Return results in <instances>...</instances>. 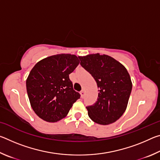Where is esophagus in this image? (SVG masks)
I'll return each mask as SVG.
<instances>
[{
  "label": "esophagus",
  "instance_id": "34e87169",
  "mask_svg": "<svg viewBox=\"0 0 160 160\" xmlns=\"http://www.w3.org/2000/svg\"><path fill=\"white\" fill-rule=\"evenodd\" d=\"M80 95H81V97H84V96H85V91L84 90H82V91H80Z\"/></svg>",
  "mask_w": 160,
  "mask_h": 160
}]
</instances>
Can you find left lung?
Masks as SVG:
<instances>
[{
	"label": "left lung",
	"mask_w": 160,
	"mask_h": 160,
	"mask_svg": "<svg viewBox=\"0 0 160 160\" xmlns=\"http://www.w3.org/2000/svg\"><path fill=\"white\" fill-rule=\"evenodd\" d=\"M79 58L80 65L92 75L99 88L97 101L86 107L89 117L101 125L115 122L125 112L132 90L126 68L107 55L90 54Z\"/></svg>",
	"instance_id": "1"
}]
</instances>
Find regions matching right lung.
Here are the masks:
<instances>
[{
    "mask_svg": "<svg viewBox=\"0 0 160 160\" xmlns=\"http://www.w3.org/2000/svg\"><path fill=\"white\" fill-rule=\"evenodd\" d=\"M79 63L76 56L58 54L39 61L32 69L26 81L27 92L39 118L48 122L60 121L80 98L69 78Z\"/></svg>",
    "mask_w": 160,
    "mask_h": 160,
    "instance_id": "obj_1",
    "label": "right lung"
}]
</instances>
